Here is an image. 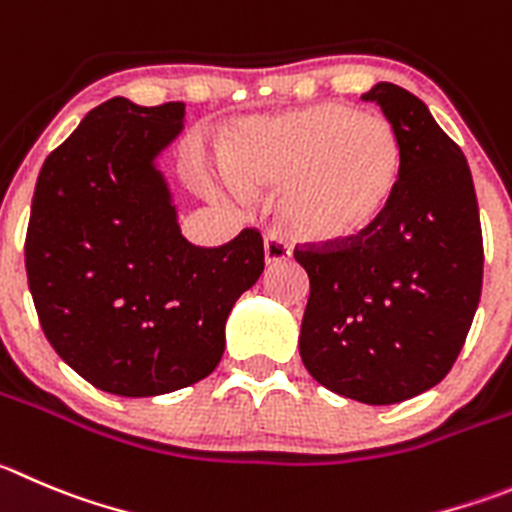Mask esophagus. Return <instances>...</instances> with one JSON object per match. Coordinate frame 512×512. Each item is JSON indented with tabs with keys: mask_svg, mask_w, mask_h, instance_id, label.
<instances>
[{
	"mask_svg": "<svg viewBox=\"0 0 512 512\" xmlns=\"http://www.w3.org/2000/svg\"><path fill=\"white\" fill-rule=\"evenodd\" d=\"M290 257V245L280 234H265V260L267 262H285Z\"/></svg>",
	"mask_w": 512,
	"mask_h": 512,
	"instance_id": "34e87169",
	"label": "esophagus"
}]
</instances>
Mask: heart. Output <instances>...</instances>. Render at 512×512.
Masks as SVG:
<instances>
[{
	"label": "heart",
	"instance_id": "heart-1",
	"mask_svg": "<svg viewBox=\"0 0 512 512\" xmlns=\"http://www.w3.org/2000/svg\"><path fill=\"white\" fill-rule=\"evenodd\" d=\"M224 164L240 184L293 186L285 204L290 227L318 245H343L389 209L401 146L384 116L323 103L240 126Z\"/></svg>",
	"mask_w": 512,
	"mask_h": 512
}]
</instances>
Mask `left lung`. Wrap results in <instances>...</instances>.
I'll use <instances>...</instances> for the list:
<instances>
[{
	"label": "left lung",
	"instance_id": "8db88e82",
	"mask_svg": "<svg viewBox=\"0 0 512 512\" xmlns=\"http://www.w3.org/2000/svg\"><path fill=\"white\" fill-rule=\"evenodd\" d=\"M361 100L394 126L399 184L358 240L295 245L310 280L300 358L336 394L396 404L450 374L480 303L485 252L470 166L427 105L394 83Z\"/></svg>",
	"mask_w": 512,
	"mask_h": 512
}]
</instances>
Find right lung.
Wrapping results in <instances>:
<instances>
[{
	"label": "right lung",
	"mask_w": 512,
	"mask_h": 512,
	"mask_svg": "<svg viewBox=\"0 0 512 512\" xmlns=\"http://www.w3.org/2000/svg\"><path fill=\"white\" fill-rule=\"evenodd\" d=\"M184 103L111 98L42 164L25 237L37 318L95 389L159 396L197 384L224 353V321L265 270L260 229L191 245L154 159Z\"/></svg>",
	"instance_id": "right-lung-1"
}]
</instances>
